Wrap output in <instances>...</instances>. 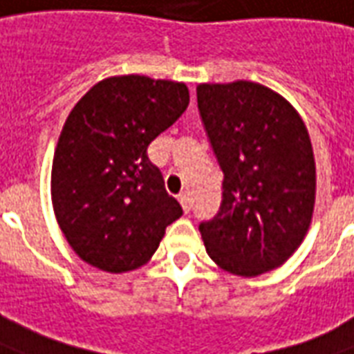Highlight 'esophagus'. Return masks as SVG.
Returning a JSON list of instances; mask_svg holds the SVG:
<instances>
[{"mask_svg":"<svg viewBox=\"0 0 354 354\" xmlns=\"http://www.w3.org/2000/svg\"><path fill=\"white\" fill-rule=\"evenodd\" d=\"M178 201H180V204H182V208H184V212L187 214V212L191 210V198L187 193H180V197H178Z\"/></svg>","mask_w":354,"mask_h":354,"instance_id":"esophagus-1","label":"esophagus"}]
</instances>
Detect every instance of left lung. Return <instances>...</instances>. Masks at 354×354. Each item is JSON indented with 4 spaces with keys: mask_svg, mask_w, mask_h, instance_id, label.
I'll return each instance as SVG.
<instances>
[{
    "mask_svg": "<svg viewBox=\"0 0 354 354\" xmlns=\"http://www.w3.org/2000/svg\"><path fill=\"white\" fill-rule=\"evenodd\" d=\"M198 112L223 170V201L198 225L217 266L253 277L287 261L310 229L315 159L302 118L261 84H198Z\"/></svg>",
    "mask_w": 354,
    "mask_h": 354,
    "instance_id": "8db88e82",
    "label": "left lung"
}]
</instances>
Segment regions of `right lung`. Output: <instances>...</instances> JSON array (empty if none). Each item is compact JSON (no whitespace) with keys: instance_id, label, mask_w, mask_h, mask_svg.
<instances>
[{"instance_id":"1","label":"right lung","mask_w":354,"mask_h":354,"mask_svg":"<svg viewBox=\"0 0 354 354\" xmlns=\"http://www.w3.org/2000/svg\"><path fill=\"white\" fill-rule=\"evenodd\" d=\"M187 104L185 84L125 75L97 82L71 111L52 163V204L84 263L111 274L135 270L184 214L148 146Z\"/></svg>"}]
</instances>
